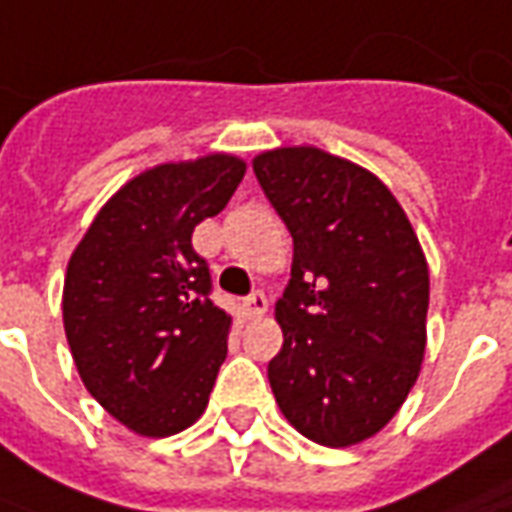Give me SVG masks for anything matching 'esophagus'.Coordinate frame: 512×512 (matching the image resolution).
Returning a JSON list of instances; mask_svg holds the SVG:
<instances>
[{
  "mask_svg": "<svg viewBox=\"0 0 512 512\" xmlns=\"http://www.w3.org/2000/svg\"><path fill=\"white\" fill-rule=\"evenodd\" d=\"M266 310H268L266 293L255 291V293H252V296H246V299H244V316L246 318L266 316Z\"/></svg>",
  "mask_w": 512,
  "mask_h": 512,
  "instance_id": "esophagus-1",
  "label": "esophagus"
}]
</instances>
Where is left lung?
<instances>
[{
    "label": "left lung",
    "mask_w": 512,
    "mask_h": 512,
    "mask_svg": "<svg viewBox=\"0 0 512 512\" xmlns=\"http://www.w3.org/2000/svg\"><path fill=\"white\" fill-rule=\"evenodd\" d=\"M252 169L293 238L274 305V399L321 446L368 441L405 405L427 349L430 268L416 230L380 177L318 146L268 149Z\"/></svg>",
    "instance_id": "1"
}]
</instances>
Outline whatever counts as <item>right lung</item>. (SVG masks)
I'll return each mask as SVG.
<instances>
[{
    "label": "right lung",
    "instance_id": "1",
    "mask_svg": "<svg viewBox=\"0 0 512 512\" xmlns=\"http://www.w3.org/2000/svg\"><path fill=\"white\" fill-rule=\"evenodd\" d=\"M241 157L160 163L124 182L71 252L63 327L82 385L127 430L166 438L205 413L232 318L191 246L244 180Z\"/></svg>",
    "mask_w": 512,
    "mask_h": 512
}]
</instances>
